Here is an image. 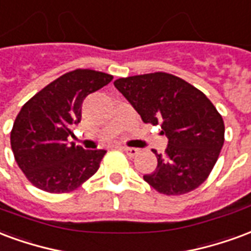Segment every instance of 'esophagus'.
<instances>
[{"label":"esophagus","instance_id":"esophagus-1","mask_svg":"<svg viewBox=\"0 0 251 251\" xmlns=\"http://www.w3.org/2000/svg\"><path fill=\"white\" fill-rule=\"evenodd\" d=\"M122 148H123V151L127 153L129 158H133V156H136V155L139 153L138 148H132V147H122Z\"/></svg>","mask_w":251,"mask_h":251}]
</instances>
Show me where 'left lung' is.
Returning a JSON list of instances; mask_svg holds the SVG:
<instances>
[{"instance_id": "obj_1", "label": "left lung", "mask_w": 251, "mask_h": 251, "mask_svg": "<svg viewBox=\"0 0 251 251\" xmlns=\"http://www.w3.org/2000/svg\"><path fill=\"white\" fill-rule=\"evenodd\" d=\"M113 85L144 123L160 124L168 139L155 171L143 179L158 193L182 195L207 179L225 142V124L206 95L164 72L118 78Z\"/></svg>"}]
</instances>
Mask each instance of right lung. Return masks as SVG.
Listing matches in <instances>:
<instances>
[{"instance_id": "obj_1", "label": "right lung", "mask_w": 251, "mask_h": 251, "mask_svg": "<svg viewBox=\"0 0 251 251\" xmlns=\"http://www.w3.org/2000/svg\"><path fill=\"white\" fill-rule=\"evenodd\" d=\"M111 80L107 73L76 69L24 104L13 124L10 144L18 167L33 186L47 193H68L98 171L105 150L68 144V136L81 120L84 99Z\"/></svg>"}]
</instances>
